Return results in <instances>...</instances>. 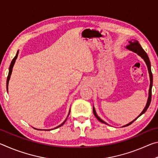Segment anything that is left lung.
Segmentation results:
<instances>
[{
    "mask_svg": "<svg viewBox=\"0 0 158 158\" xmlns=\"http://www.w3.org/2000/svg\"><path fill=\"white\" fill-rule=\"evenodd\" d=\"M130 44L127 45L126 47V48L127 49H129L130 51H132L133 52H135L136 53H137L139 56H140L143 58L145 61V63L147 65V68H148V73H149V77H150V81H151V83H150V88H149V92H148V101H147V103H146V105L145 106V108L143 109V110L142 111V112L139 114V116L137 118H135L134 121H132V122H130V123H128L127 125H124L123 127L125 126H128V125H130V124H132V123L135 121V120H137L139 117L140 116H141L143 114H144L146 112V111L148 109V106L150 105V104H151V94H152V86H153V74H152V72H151V62H150V60L148 58V55H147V53L145 52V51H144L142 47H141L140 44L139 43L138 41H136V40H131L129 42ZM93 114H94L95 116L97 118V119H98L99 121L100 122L102 123H105L106 124L105 121H103L102 120L100 117H99L97 114H96V111L95 110V108L93 107Z\"/></svg>",
    "mask_w": 158,
    "mask_h": 158,
    "instance_id": "1",
    "label": "left lung"
}]
</instances>
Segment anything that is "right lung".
I'll return each mask as SVG.
<instances>
[{
  "label": "right lung",
  "instance_id": "obj_1",
  "mask_svg": "<svg viewBox=\"0 0 158 158\" xmlns=\"http://www.w3.org/2000/svg\"><path fill=\"white\" fill-rule=\"evenodd\" d=\"M18 53H19V51L18 52H17V54H16V56H15V58H13L12 59V62H11V64H10V68H9V73H8V76H7V87H8V82H9V80H10V76H11V74H12V68H13V66H14V65H15V61H16V59H17V56H18ZM69 113H70V111H69V114H68V116H69ZM66 120H67V118H66ZM66 120L65 121H64L62 124H60L59 126H58V127H56V128H58V127H60L61 125H63L64 123H65V122L66 121Z\"/></svg>",
  "mask_w": 158,
  "mask_h": 158
}]
</instances>
